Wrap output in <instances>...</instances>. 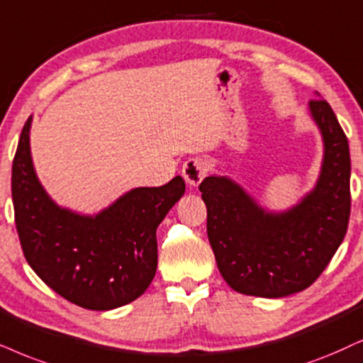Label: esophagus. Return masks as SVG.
Listing matches in <instances>:
<instances>
[{
    "mask_svg": "<svg viewBox=\"0 0 363 363\" xmlns=\"http://www.w3.org/2000/svg\"><path fill=\"white\" fill-rule=\"evenodd\" d=\"M208 171H209L208 160L199 157V155H196V157H189L184 162V166H182V176H184L186 182L194 187L199 186L201 181L208 176Z\"/></svg>",
    "mask_w": 363,
    "mask_h": 363,
    "instance_id": "34e87169",
    "label": "esophagus"
}]
</instances>
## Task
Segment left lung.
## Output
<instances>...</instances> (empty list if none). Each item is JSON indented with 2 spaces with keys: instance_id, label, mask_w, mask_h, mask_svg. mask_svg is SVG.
Masks as SVG:
<instances>
[{
  "instance_id": "left-lung-1",
  "label": "left lung",
  "mask_w": 363,
  "mask_h": 363,
  "mask_svg": "<svg viewBox=\"0 0 363 363\" xmlns=\"http://www.w3.org/2000/svg\"><path fill=\"white\" fill-rule=\"evenodd\" d=\"M308 112L323 142L313 189L295 206L269 211L228 176L206 177L199 191L208 208V238L219 273L242 295L283 298L303 291L327 268L350 218V150L327 100Z\"/></svg>"
}]
</instances>
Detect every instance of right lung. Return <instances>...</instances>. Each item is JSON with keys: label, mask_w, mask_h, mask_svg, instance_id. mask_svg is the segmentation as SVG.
Wrapping results in <instances>:
<instances>
[{"label": "right lung", "mask_w": 363, "mask_h": 363, "mask_svg": "<svg viewBox=\"0 0 363 363\" xmlns=\"http://www.w3.org/2000/svg\"><path fill=\"white\" fill-rule=\"evenodd\" d=\"M30 117L13 160L15 223L31 269L60 296L86 310L118 308L149 288L157 269L155 231L184 196V179L135 187L97 214L58 206L36 176Z\"/></svg>", "instance_id": "add662e5"}]
</instances>
